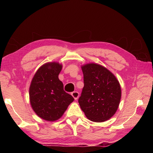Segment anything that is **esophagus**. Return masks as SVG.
Instances as JSON below:
<instances>
[{
  "label": "esophagus",
  "mask_w": 153,
  "mask_h": 153,
  "mask_svg": "<svg viewBox=\"0 0 153 153\" xmlns=\"http://www.w3.org/2000/svg\"><path fill=\"white\" fill-rule=\"evenodd\" d=\"M71 95H72V97H73L74 98L75 100H77V98H78V97H79V94L78 92L74 91V92H73L71 93Z\"/></svg>",
  "instance_id": "obj_1"
}]
</instances>
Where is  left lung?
<instances>
[{"label": "left lung", "instance_id": "8db88e82", "mask_svg": "<svg viewBox=\"0 0 153 153\" xmlns=\"http://www.w3.org/2000/svg\"><path fill=\"white\" fill-rule=\"evenodd\" d=\"M84 86L78 102L89 120L103 122L108 120L120 105V84L113 73L97 63L82 65Z\"/></svg>", "mask_w": 153, "mask_h": 153}]
</instances>
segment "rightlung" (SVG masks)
<instances>
[{"instance_id":"obj_1","label":"right lung","mask_w":153,"mask_h":153,"mask_svg":"<svg viewBox=\"0 0 153 153\" xmlns=\"http://www.w3.org/2000/svg\"><path fill=\"white\" fill-rule=\"evenodd\" d=\"M63 65L58 62L42 65L33 76L29 89L30 102L38 117L48 121L60 119L74 101L71 95L64 91L59 79Z\"/></svg>"}]
</instances>
